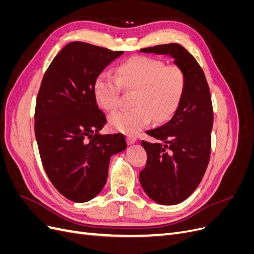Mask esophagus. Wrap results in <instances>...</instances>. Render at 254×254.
Instances as JSON below:
<instances>
[{
    "label": "esophagus",
    "instance_id": "esophagus-1",
    "mask_svg": "<svg viewBox=\"0 0 254 254\" xmlns=\"http://www.w3.org/2000/svg\"><path fill=\"white\" fill-rule=\"evenodd\" d=\"M126 140H127V143L129 145H131V144L136 142V136H134V135H127L126 136Z\"/></svg>",
    "mask_w": 254,
    "mask_h": 254
}]
</instances>
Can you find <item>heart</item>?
<instances>
[{
  "label": "heart",
  "mask_w": 254,
  "mask_h": 254,
  "mask_svg": "<svg viewBox=\"0 0 254 254\" xmlns=\"http://www.w3.org/2000/svg\"><path fill=\"white\" fill-rule=\"evenodd\" d=\"M187 79L177 64L137 55L117 67L115 78L102 73L93 82L95 102L105 111L118 108L121 90L132 93L131 109L119 111L109 117L112 129L128 135L140 132L151 120L164 123L178 110L186 91Z\"/></svg>",
  "instance_id": "1"
}]
</instances>
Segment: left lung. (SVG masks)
Returning <instances> with one entry per match:
<instances>
[{
	"label": "left lung",
	"mask_w": 254,
	"mask_h": 254,
	"mask_svg": "<svg viewBox=\"0 0 254 254\" xmlns=\"http://www.w3.org/2000/svg\"><path fill=\"white\" fill-rule=\"evenodd\" d=\"M141 52L170 55L187 79L181 104L172 120L146 131L160 142H141L147 153L140 172L141 186L153 201L173 205L193 194L209 164L214 118L210 88L201 66L181 44H161Z\"/></svg>",
	"instance_id": "1"
}]
</instances>
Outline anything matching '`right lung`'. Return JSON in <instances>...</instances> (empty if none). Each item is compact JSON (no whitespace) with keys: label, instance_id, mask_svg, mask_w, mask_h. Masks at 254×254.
Instances as JSON below:
<instances>
[{"label":"right lung","instance_id":"right-lung-1","mask_svg":"<svg viewBox=\"0 0 254 254\" xmlns=\"http://www.w3.org/2000/svg\"><path fill=\"white\" fill-rule=\"evenodd\" d=\"M123 53L71 42L42 78L35 109L38 148L50 181L71 201L94 198L106 184L111 156L127 147L124 134L97 133L107 119L93 96L96 76Z\"/></svg>","mask_w":254,"mask_h":254}]
</instances>
